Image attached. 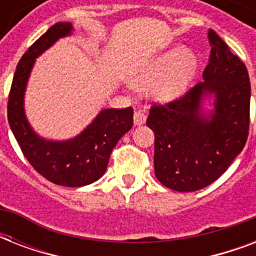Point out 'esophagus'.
<instances>
[{
    "label": "esophagus",
    "instance_id": "esophagus-1",
    "mask_svg": "<svg viewBox=\"0 0 256 256\" xmlns=\"http://www.w3.org/2000/svg\"><path fill=\"white\" fill-rule=\"evenodd\" d=\"M144 122H146V116H144V112H140V110L134 112V124L140 126V124H144Z\"/></svg>",
    "mask_w": 256,
    "mask_h": 256
}]
</instances>
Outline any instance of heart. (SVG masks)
Segmentation results:
<instances>
[{"label":"heart","instance_id":"b5f03b06","mask_svg":"<svg viewBox=\"0 0 256 256\" xmlns=\"http://www.w3.org/2000/svg\"><path fill=\"white\" fill-rule=\"evenodd\" d=\"M198 66V60L190 50L174 48L168 50L132 78V85L138 90L152 88V96L160 102H168L186 92Z\"/></svg>","mask_w":256,"mask_h":256}]
</instances>
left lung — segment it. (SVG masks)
<instances>
[{
  "label": "left lung",
  "mask_w": 256,
  "mask_h": 256,
  "mask_svg": "<svg viewBox=\"0 0 256 256\" xmlns=\"http://www.w3.org/2000/svg\"><path fill=\"white\" fill-rule=\"evenodd\" d=\"M208 41L204 82L176 100L154 104L146 120L156 136V179L179 192L200 190L216 180L248 136L251 86L246 65L214 30H208ZM206 94L214 96V110L207 116L202 112Z\"/></svg>",
  "instance_id": "1"
}]
</instances>
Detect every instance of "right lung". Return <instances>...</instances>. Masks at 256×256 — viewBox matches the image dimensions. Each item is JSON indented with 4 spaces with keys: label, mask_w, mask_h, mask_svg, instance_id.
I'll return each mask as SVG.
<instances>
[{
    "label": "right lung",
    "mask_w": 256,
    "mask_h": 256,
    "mask_svg": "<svg viewBox=\"0 0 256 256\" xmlns=\"http://www.w3.org/2000/svg\"><path fill=\"white\" fill-rule=\"evenodd\" d=\"M72 30L69 22H57L22 56L10 88L8 120L24 156L38 174L60 186L81 187L104 174L112 148L132 128V108H104L80 136L64 142L46 140L33 132L24 112L32 68L40 54Z\"/></svg>",
    "instance_id": "1"
}]
</instances>
